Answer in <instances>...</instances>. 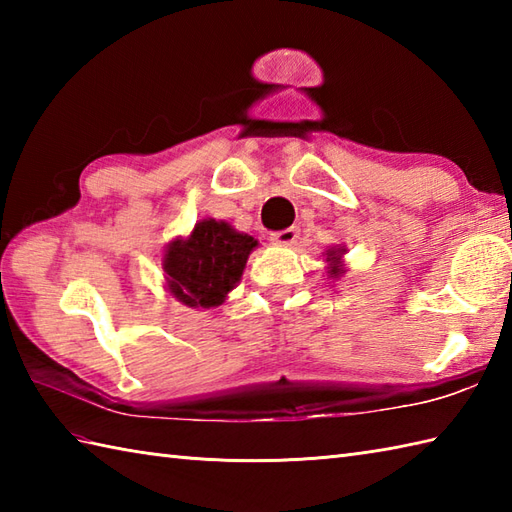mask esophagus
<instances>
[{
	"mask_svg": "<svg viewBox=\"0 0 512 512\" xmlns=\"http://www.w3.org/2000/svg\"><path fill=\"white\" fill-rule=\"evenodd\" d=\"M297 237H299V228H286V231H277V233H273V244H277V246H292L297 242Z\"/></svg>",
	"mask_w": 512,
	"mask_h": 512,
	"instance_id": "1",
	"label": "esophagus"
}]
</instances>
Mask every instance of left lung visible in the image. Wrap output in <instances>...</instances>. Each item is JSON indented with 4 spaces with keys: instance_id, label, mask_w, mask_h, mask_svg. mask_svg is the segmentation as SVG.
<instances>
[{
    "instance_id": "left-lung-1",
    "label": "left lung",
    "mask_w": 512,
    "mask_h": 512,
    "mask_svg": "<svg viewBox=\"0 0 512 512\" xmlns=\"http://www.w3.org/2000/svg\"><path fill=\"white\" fill-rule=\"evenodd\" d=\"M345 253H347V248L341 246V244L325 248L323 257H325V264H328V266H325V273H328L330 279H339L347 273V264L343 262Z\"/></svg>"
}]
</instances>
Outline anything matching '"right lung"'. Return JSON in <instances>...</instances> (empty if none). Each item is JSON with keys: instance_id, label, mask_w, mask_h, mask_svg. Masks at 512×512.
<instances>
[{"instance_id": "right-lung-1", "label": "right lung", "mask_w": 512, "mask_h": 512, "mask_svg": "<svg viewBox=\"0 0 512 512\" xmlns=\"http://www.w3.org/2000/svg\"><path fill=\"white\" fill-rule=\"evenodd\" d=\"M259 246L224 220L195 222L189 235L173 237L162 253L169 297L189 308H217L244 275L248 255Z\"/></svg>"}]
</instances>
